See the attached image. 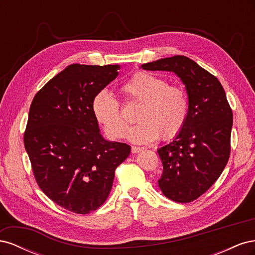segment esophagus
<instances>
[{
    "label": "esophagus",
    "instance_id": "esophagus-1",
    "mask_svg": "<svg viewBox=\"0 0 255 255\" xmlns=\"http://www.w3.org/2000/svg\"><path fill=\"white\" fill-rule=\"evenodd\" d=\"M140 151H142V148H139V146H132V153H139Z\"/></svg>",
    "mask_w": 255,
    "mask_h": 255
}]
</instances>
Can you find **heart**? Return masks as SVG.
Listing matches in <instances>:
<instances>
[{
  "mask_svg": "<svg viewBox=\"0 0 255 255\" xmlns=\"http://www.w3.org/2000/svg\"><path fill=\"white\" fill-rule=\"evenodd\" d=\"M120 92L127 101L139 103L135 112L136 125L127 132V138L143 144L160 139L167 140L182 129L188 113V100L185 91L149 72L138 71L121 85ZM91 110L97 121L112 138L126 134L127 121L120 104L110 92L99 91L92 99Z\"/></svg>",
  "mask_w": 255,
  "mask_h": 255,
  "instance_id": "b5f03b06",
  "label": "heart"
}]
</instances>
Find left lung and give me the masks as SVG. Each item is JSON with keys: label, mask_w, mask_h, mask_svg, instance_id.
<instances>
[{"label": "left lung", "mask_w": 255, "mask_h": 255, "mask_svg": "<svg viewBox=\"0 0 255 255\" xmlns=\"http://www.w3.org/2000/svg\"><path fill=\"white\" fill-rule=\"evenodd\" d=\"M143 70L175 73L187 91L188 113L174 139L157 150L164 170L158 180L163 194L188 203L210 188L227 166L233 114L218 79L183 56L141 65Z\"/></svg>", "instance_id": "left-lung-1"}]
</instances>
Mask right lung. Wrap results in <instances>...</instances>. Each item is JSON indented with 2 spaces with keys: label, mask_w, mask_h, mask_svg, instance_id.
I'll use <instances>...</instances> for the list:
<instances>
[{
  "label": "right lung",
  "mask_w": 255,
  "mask_h": 255,
  "mask_svg": "<svg viewBox=\"0 0 255 255\" xmlns=\"http://www.w3.org/2000/svg\"><path fill=\"white\" fill-rule=\"evenodd\" d=\"M119 65L73 64L37 92L24 146L40 189L75 214H89L109 197L115 170L129 155L127 143L100 133L91 102L118 75Z\"/></svg>",
  "instance_id": "1"
}]
</instances>
